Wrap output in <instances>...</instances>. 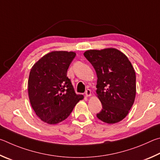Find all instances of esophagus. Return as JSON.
<instances>
[{"label": "esophagus", "mask_w": 160, "mask_h": 160, "mask_svg": "<svg viewBox=\"0 0 160 160\" xmlns=\"http://www.w3.org/2000/svg\"><path fill=\"white\" fill-rule=\"evenodd\" d=\"M85 95H86V97L91 96V91L90 90V89H87V90H86Z\"/></svg>", "instance_id": "34e87169"}]
</instances>
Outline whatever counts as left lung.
<instances>
[{"label": "left lung", "instance_id": "1", "mask_svg": "<svg viewBox=\"0 0 160 160\" xmlns=\"http://www.w3.org/2000/svg\"><path fill=\"white\" fill-rule=\"evenodd\" d=\"M96 70V93L102 109L97 117L107 124L122 121L128 114L136 93V73L128 58L115 48L83 53Z\"/></svg>", "mask_w": 160, "mask_h": 160}]
</instances>
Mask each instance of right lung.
I'll list each match as a JSON object with an SVG mask.
<instances>
[{"instance_id":"add662e5","label":"right lung","mask_w":160,"mask_h":160,"mask_svg":"<svg viewBox=\"0 0 160 160\" xmlns=\"http://www.w3.org/2000/svg\"><path fill=\"white\" fill-rule=\"evenodd\" d=\"M76 53L52 51L33 64L28 81L30 103L39 118L56 124L69 116L82 95H77L67 69Z\"/></svg>"}]
</instances>
